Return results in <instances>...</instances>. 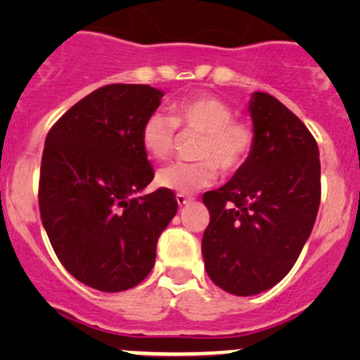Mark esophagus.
<instances>
[{"label":"esophagus","instance_id":"obj_1","mask_svg":"<svg viewBox=\"0 0 360 360\" xmlns=\"http://www.w3.org/2000/svg\"><path fill=\"white\" fill-rule=\"evenodd\" d=\"M176 200H177V203H179V205H186V203H190L191 200H193V198L188 197V195H184V193H177Z\"/></svg>","mask_w":360,"mask_h":360}]
</instances>
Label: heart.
<instances>
[{
	"label": "heart",
	"mask_w": 360,
	"mask_h": 360,
	"mask_svg": "<svg viewBox=\"0 0 360 360\" xmlns=\"http://www.w3.org/2000/svg\"><path fill=\"white\" fill-rule=\"evenodd\" d=\"M177 129L200 134L195 144L197 162H179L158 172L157 184L177 193H195L223 174H233L245 165L256 143L250 123L235 118V110L214 96H195L170 106V116L153 111L141 125L139 139L150 158L167 160L176 150Z\"/></svg>",
	"instance_id": "obj_1"
}]
</instances>
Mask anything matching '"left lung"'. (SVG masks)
<instances>
[{
  "instance_id": "1",
  "label": "left lung",
  "mask_w": 360,
  "mask_h": 360,
  "mask_svg": "<svg viewBox=\"0 0 360 360\" xmlns=\"http://www.w3.org/2000/svg\"><path fill=\"white\" fill-rule=\"evenodd\" d=\"M249 112L252 153L202 198L210 214L202 238L207 275L237 296L266 291L291 271L321 203V160L310 130L270 94L254 92Z\"/></svg>"
}]
</instances>
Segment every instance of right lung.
<instances>
[{"label": "right lung", "mask_w": 360, "mask_h": 360, "mask_svg": "<svg viewBox=\"0 0 360 360\" xmlns=\"http://www.w3.org/2000/svg\"><path fill=\"white\" fill-rule=\"evenodd\" d=\"M162 90L112 83L53 123L39 170V214L64 268L89 288L120 292L148 277L160 233L177 212L174 191L158 188L141 146L144 118Z\"/></svg>", "instance_id": "obj_1"}]
</instances>
